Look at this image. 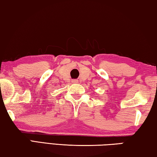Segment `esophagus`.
<instances>
[{
    "label": "esophagus",
    "instance_id": "obj_1",
    "mask_svg": "<svg viewBox=\"0 0 157 157\" xmlns=\"http://www.w3.org/2000/svg\"><path fill=\"white\" fill-rule=\"evenodd\" d=\"M72 81H73V82H76V81H75V80H73Z\"/></svg>",
    "mask_w": 157,
    "mask_h": 157
}]
</instances>
